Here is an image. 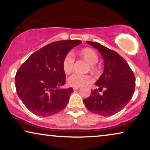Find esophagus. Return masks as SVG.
Returning <instances> with one entry per match:
<instances>
[{
	"mask_svg": "<svg viewBox=\"0 0 150 150\" xmlns=\"http://www.w3.org/2000/svg\"><path fill=\"white\" fill-rule=\"evenodd\" d=\"M80 87H73V90H78Z\"/></svg>",
	"mask_w": 150,
	"mask_h": 150,
	"instance_id": "1",
	"label": "esophagus"
}]
</instances>
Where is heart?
Listing matches in <instances>:
<instances>
[{
    "mask_svg": "<svg viewBox=\"0 0 150 150\" xmlns=\"http://www.w3.org/2000/svg\"><path fill=\"white\" fill-rule=\"evenodd\" d=\"M81 54L90 64V69L95 71L96 64L98 61V56L96 52L90 48H84L81 51ZM75 62V54L73 52H69L64 56L62 61L63 70L67 74L71 73L73 69ZM91 77L88 75H82L78 73H74L69 76L67 79V83L73 87H81L89 83Z\"/></svg>",
    "mask_w": 150,
    "mask_h": 150,
    "instance_id": "1",
    "label": "heart"
}]
</instances>
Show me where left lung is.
I'll use <instances>...</instances> for the list:
<instances>
[{"mask_svg":"<svg viewBox=\"0 0 150 150\" xmlns=\"http://www.w3.org/2000/svg\"><path fill=\"white\" fill-rule=\"evenodd\" d=\"M86 43L101 54L105 67L104 72L95 83L98 90H92L90 96L83 99V103L92 113L111 116L121 111L132 98L135 77L127 62L116 52L96 42ZM103 89L104 91L100 96L99 92Z\"/></svg>","mask_w":150,"mask_h":150,"instance_id":"8db88e82","label":"left lung"}]
</instances>
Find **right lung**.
Segmentation results:
<instances>
[{
    "mask_svg": "<svg viewBox=\"0 0 150 150\" xmlns=\"http://www.w3.org/2000/svg\"><path fill=\"white\" fill-rule=\"evenodd\" d=\"M79 40L47 44L31 54L15 77L17 94L26 108L39 116H50L63 110L73 92L72 88L58 89L66 83L62 61Z\"/></svg>",
    "mask_w": 150,
    "mask_h": 150,
    "instance_id": "obj_1",
    "label": "right lung"
}]
</instances>
